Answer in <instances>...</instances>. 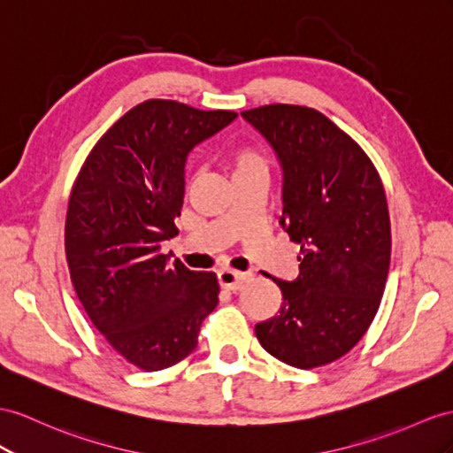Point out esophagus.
<instances>
[{"label": "esophagus", "mask_w": 453, "mask_h": 453, "mask_svg": "<svg viewBox=\"0 0 453 453\" xmlns=\"http://www.w3.org/2000/svg\"><path fill=\"white\" fill-rule=\"evenodd\" d=\"M245 281H247V275L241 272H235V270H219L218 272V283L224 288H227V291H239Z\"/></svg>", "instance_id": "obj_1"}]
</instances>
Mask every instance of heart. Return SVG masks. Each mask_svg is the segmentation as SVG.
<instances>
[{"mask_svg":"<svg viewBox=\"0 0 453 453\" xmlns=\"http://www.w3.org/2000/svg\"><path fill=\"white\" fill-rule=\"evenodd\" d=\"M226 158L231 172H234V178L245 176V173H252V172H268V160H265V155L258 147H252V145L234 147L227 150Z\"/></svg>","mask_w":453,"mask_h":453,"instance_id":"b5f03b06","label":"heart"}]
</instances>
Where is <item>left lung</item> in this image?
<instances>
[{
  "label": "left lung",
  "instance_id": "obj_1",
  "mask_svg": "<svg viewBox=\"0 0 453 453\" xmlns=\"http://www.w3.org/2000/svg\"><path fill=\"white\" fill-rule=\"evenodd\" d=\"M281 168L280 226L300 245L298 277H272L280 314L257 323L265 352L298 369L334 362L373 321L390 265V218L373 162L326 114L298 105L241 112Z\"/></svg>",
  "mask_w": 453,
  "mask_h": 453
}]
</instances>
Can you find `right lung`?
Returning <instances> with one entry per match:
<instances>
[{
    "label": "right lung",
    "instance_id": "1",
    "mask_svg": "<svg viewBox=\"0 0 453 453\" xmlns=\"http://www.w3.org/2000/svg\"><path fill=\"white\" fill-rule=\"evenodd\" d=\"M237 119L149 99L91 149L68 201L65 249L74 291L107 342L143 371L181 362L218 304L212 272L162 254L178 235L191 150Z\"/></svg>",
    "mask_w": 453,
    "mask_h": 453
}]
</instances>
